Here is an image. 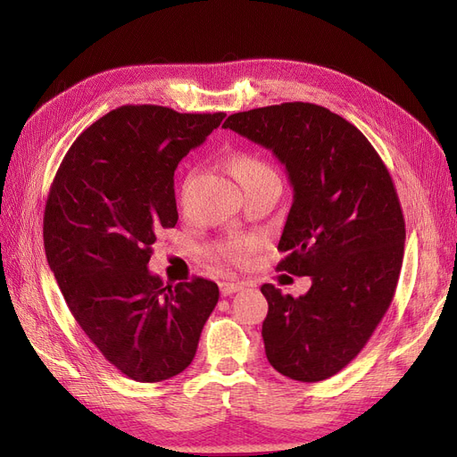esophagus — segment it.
<instances>
[{"mask_svg":"<svg viewBox=\"0 0 457 457\" xmlns=\"http://www.w3.org/2000/svg\"><path fill=\"white\" fill-rule=\"evenodd\" d=\"M219 289H220V294H223V295H232V294L240 292L242 284H237V282H220V284H219Z\"/></svg>","mask_w":457,"mask_h":457,"instance_id":"obj_1","label":"esophagus"}]
</instances>
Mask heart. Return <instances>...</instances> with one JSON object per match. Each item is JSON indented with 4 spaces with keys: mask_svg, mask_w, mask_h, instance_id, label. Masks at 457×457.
Masks as SVG:
<instances>
[{
    "mask_svg": "<svg viewBox=\"0 0 457 457\" xmlns=\"http://www.w3.org/2000/svg\"><path fill=\"white\" fill-rule=\"evenodd\" d=\"M232 165H234V170H237V175L240 181H245V179H252V177L272 171L265 162H261L259 158L250 156V154L237 156L234 158ZM255 245H257V240L253 237H230L228 240L220 242L217 245V255L228 262H234V265H242V262L252 255Z\"/></svg>",
    "mask_w": 457,
    "mask_h": 457,
    "instance_id": "obj_1",
    "label": "heart"
}]
</instances>
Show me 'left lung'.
Wrapping results in <instances>:
<instances>
[{
  "mask_svg": "<svg viewBox=\"0 0 457 457\" xmlns=\"http://www.w3.org/2000/svg\"><path fill=\"white\" fill-rule=\"evenodd\" d=\"M223 128L286 165L294 202L276 269L312 280L299 297L261 286L269 362L289 379H328L364 349L395 297L406 228L393 179L353 123L312 103L253 108Z\"/></svg>",
  "mask_w": 457,
  "mask_h": 457,
  "instance_id": "1",
  "label": "left lung"
}]
</instances>
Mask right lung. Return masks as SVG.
Instances as JSON below:
<instances>
[{"label":"right lung","instance_id":"right-lung-1","mask_svg":"<svg viewBox=\"0 0 457 457\" xmlns=\"http://www.w3.org/2000/svg\"><path fill=\"white\" fill-rule=\"evenodd\" d=\"M225 116L120 106L78 137L53 179L44 215L49 267L79 328L135 381L181 373L219 301L212 280L163 286L146 265L160 230L177 225L179 162Z\"/></svg>","mask_w":457,"mask_h":457}]
</instances>
